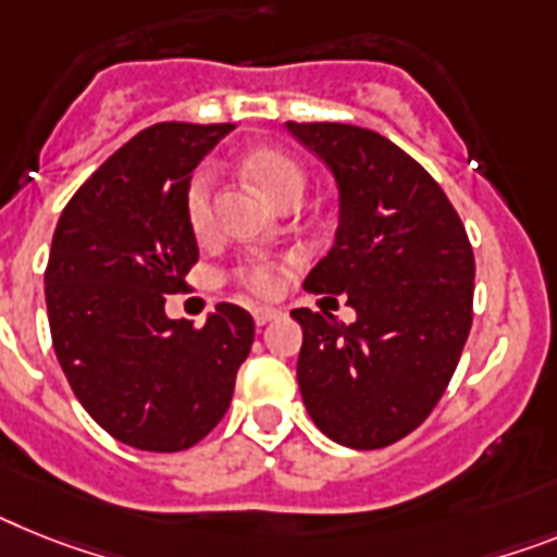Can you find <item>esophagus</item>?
<instances>
[{
    "label": "esophagus",
    "instance_id": "obj_1",
    "mask_svg": "<svg viewBox=\"0 0 557 557\" xmlns=\"http://www.w3.org/2000/svg\"><path fill=\"white\" fill-rule=\"evenodd\" d=\"M280 317L277 308H255V322L257 325H269V322H274Z\"/></svg>",
    "mask_w": 557,
    "mask_h": 557
}]
</instances>
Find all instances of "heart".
<instances>
[{
	"label": "heart",
	"instance_id": "b5f03b06",
	"mask_svg": "<svg viewBox=\"0 0 557 557\" xmlns=\"http://www.w3.org/2000/svg\"><path fill=\"white\" fill-rule=\"evenodd\" d=\"M243 170L249 172L260 189L269 195L274 203H286L292 198H300L306 189V172L288 152L274 147H257L243 158ZM212 189L214 172L209 166H200L186 184V221H189L195 235H203L212 226ZM286 271V260H271V257H255L249 263L235 269L237 283L255 294H274L280 288V277Z\"/></svg>",
	"mask_w": 557,
	"mask_h": 557
}]
</instances>
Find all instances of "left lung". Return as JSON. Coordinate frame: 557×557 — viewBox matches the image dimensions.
Returning a JSON list of instances; mask_svg holds the SVG:
<instances>
[{
	"mask_svg": "<svg viewBox=\"0 0 557 557\" xmlns=\"http://www.w3.org/2000/svg\"><path fill=\"white\" fill-rule=\"evenodd\" d=\"M339 186V228L306 292L348 294L357 322L297 308V380L329 438L376 450L436 408L473 325V246L459 212L422 163L373 129L297 124Z\"/></svg>",
	"mask_w": 557,
	"mask_h": 557,
	"instance_id": "8db88e82",
	"label": "left lung"
}]
</instances>
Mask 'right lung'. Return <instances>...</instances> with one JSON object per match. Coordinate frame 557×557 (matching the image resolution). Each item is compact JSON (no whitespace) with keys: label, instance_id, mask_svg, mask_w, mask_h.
Segmentation results:
<instances>
[{"label":"right lung","instance_id":"obj_1","mask_svg":"<svg viewBox=\"0 0 557 557\" xmlns=\"http://www.w3.org/2000/svg\"><path fill=\"white\" fill-rule=\"evenodd\" d=\"M228 129H141L78 186L55 226L45 271L55 357L84 410L138 450L198 445L228 410L255 343V320L235 302L203 329L163 311L198 263L186 184Z\"/></svg>","mask_w":557,"mask_h":557}]
</instances>
